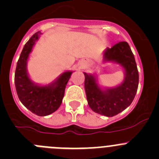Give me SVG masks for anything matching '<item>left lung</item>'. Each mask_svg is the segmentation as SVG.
I'll return each instance as SVG.
<instances>
[{
  "mask_svg": "<svg viewBox=\"0 0 159 159\" xmlns=\"http://www.w3.org/2000/svg\"><path fill=\"white\" fill-rule=\"evenodd\" d=\"M104 61L120 63L125 70L122 84L113 89L102 90L93 75H84V89L87 101L94 112L107 117H113L126 109L132 103L139 84V73L133 53L126 41H121L107 48Z\"/></svg>",
  "mask_w": 159,
  "mask_h": 159,
  "instance_id": "1",
  "label": "left lung"
}]
</instances>
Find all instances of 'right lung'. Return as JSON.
I'll return each instance as SVG.
<instances>
[{
  "label": "right lung",
  "mask_w": 159,
  "mask_h": 159,
  "mask_svg": "<svg viewBox=\"0 0 159 159\" xmlns=\"http://www.w3.org/2000/svg\"><path fill=\"white\" fill-rule=\"evenodd\" d=\"M41 34L40 31L35 33L23 47L16 65L15 85L19 100L28 110L38 116H46L55 112L61 105L72 72H64L56 82L48 86H38L30 81L26 72V62Z\"/></svg>",
  "instance_id": "1"
}]
</instances>
